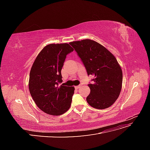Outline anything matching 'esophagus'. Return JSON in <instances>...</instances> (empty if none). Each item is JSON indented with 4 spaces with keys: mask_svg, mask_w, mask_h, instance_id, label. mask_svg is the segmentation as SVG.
Here are the masks:
<instances>
[{
    "mask_svg": "<svg viewBox=\"0 0 150 150\" xmlns=\"http://www.w3.org/2000/svg\"><path fill=\"white\" fill-rule=\"evenodd\" d=\"M81 86H82V84H79V86H75V88L76 89H79V88H80Z\"/></svg>",
    "mask_w": 150,
    "mask_h": 150,
    "instance_id": "esophagus-1",
    "label": "esophagus"
}]
</instances>
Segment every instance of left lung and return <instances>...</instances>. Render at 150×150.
Wrapping results in <instances>:
<instances>
[{
    "label": "left lung",
    "mask_w": 150,
    "mask_h": 150,
    "mask_svg": "<svg viewBox=\"0 0 150 150\" xmlns=\"http://www.w3.org/2000/svg\"><path fill=\"white\" fill-rule=\"evenodd\" d=\"M78 53L88 75H93V84L86 98L91 106L98 110L110 107L121 93V68L116 57L101 44L89 39L69 43Z\"/></svg>",
    "instance_id": "8db88e82"
}]
</instances>
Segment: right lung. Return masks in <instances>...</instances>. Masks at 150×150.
<instances>
[{
  "mask_svg": "<svg viewBox=\"0 0 150 150\" xmlns=\"http://www.w3.org/2000/svg\"><path fill=\"white\" fill-rule=\"evenodd\" d=\"M73 51L67 43L48 44L39 53L31 67L30 95L38 107L47 114L61 115L71 106L74 87L59 83L62 82L61 69L67 54Z\"/></svg>",
  "mask_w": 150,
  "mask_h": 150,
  "instance_id": "obj_1",
  "label": "right lung"
}]
</instances>
